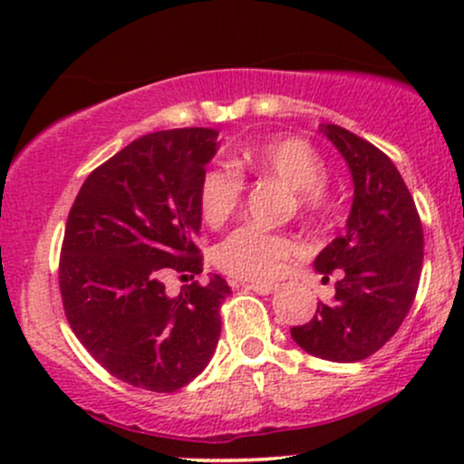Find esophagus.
<instances>
[{
	"mask_svg": "<svg viewBox=\"0 0 464 464\" xmlns=\"http://www.w3.org/2000/svg\"><path fill=\"white\" fill-rule=\"evenodd\" d=\"M246 290L257 292V295H273L276 290V284H259V281H250V284H242Z\"/></svg>",
	"mask_w": 464,
	"mask_h": 464,
	"instance_id": "esophagus-1",
	"label": "esophagus"
}]
</instances>
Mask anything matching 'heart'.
Masks as SVG:
<instances>
[{"label": "heart", "mask_w": 464, "mask_h": 464, "mask_svg": "<svg viewBox=\"0 0 464 464\" xmlns=\"http://www.w3.org/2000/svg\"><path fill=\"white\" fill-rule=\"evenodd\" d=\"M233 167L211 165L198 185V207L202 220L209 227H222L236 216L244 194L239 172L281 180L295 191L301 211L318 216L327 209L324 189L327 168L312 143L301 137H273L244 148L233 159ZM301 250L295 237L270 233L257 227H239L216 246L214 259L222 273L246 281H270L284 273L285 262Z\"/></svg>", "instance_id": "b5f03b06"}]
</instances>
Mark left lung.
Returning <instances> with one entry per match:
<instances>
[{
  "mask_svg": "<svg viewBox=\"0 0 464 464\" xmlns=\"http://www.w3.org/2000/svg\"><path fill=\"white\" fill-rule=\"evenodd\" d=\"M349 163L353 205L343 236L321 250L314 268L335 281L332 303L290 334L303 351L332 362H358L382 349L412 307L423 266V227L395 163L362 137L321 129Z\"/></svg>",
  "mask_w": 464,
  "mask_h": 464,
  "instance_id": "left-lung-1",
  "label": "left lung"
}]
</instances>
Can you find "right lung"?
Returning a JSON list of instances; mask_svg holds the SVG:
<instances>
[{
  "instance_id": "obj_1",
  "label": "right lung",
  "mask_w": 464,
  "mask_h": 464,
  "mask_svg": "<svg viewBox=\"0 0 464 464\" xmlns=\"http://www.w3.org/2000/svg\"><path fill=\"white\" fill-rule=\"evenodd\" d=\"M214 129L159 130L95 168L69 209L58 285L69 327L111 375L152 392L188 386L214 355L222 276L177 296L169 273H202L198 185Z\"/></svg>"
}]
</instances>
